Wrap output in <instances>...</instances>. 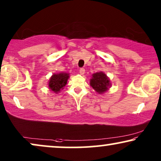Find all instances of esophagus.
Wrapping results in <instances>:
<instances>
[{
  "instance_id": "obj_1",
  "label": "esophagus",
  "mask_w": 161,
  "mask_h": 161,
  "mask_svg": "<svg viewBox=\"0 0 161 161\" xmlns=\"http://www.w3.org/2000/svg\"><path fill=\"white\" fill-rule=\"evenodd\" d=\"M79 72H80V75H83L85 73V69H83V68H81V69H80V70H79Z\"/></svg>"
}]
</instances>
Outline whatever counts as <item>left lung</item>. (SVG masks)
<instances>
[{"label": "left lung", "mask_w": 161, "mask_h": 161, "mask_svg": "<svg viewBox=\"0 0 161 161\" xmlns=\"http://www.w3.org/2000/svg\"><path fill=\"white\" fill-rule=\"evenodd\" d=\"M92 76V78L90 79V86L98 94H104L111 88V83L110 79L103 72H97Z\"/></svg>", "instance_id": "1"}]
</instances>
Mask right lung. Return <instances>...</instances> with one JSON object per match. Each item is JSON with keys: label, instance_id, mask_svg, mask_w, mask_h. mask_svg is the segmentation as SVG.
<instances>
[{"label": "right lung", "instance_id": "right-lung-1", "mask_svg": "<svg viewBox=\"0 0 161 161\" xmlns=\"http://www.w3.org/2000/svg\"><path fill=\"white\" fill-rule=\"evenodd\" d=\"M69 74L67 72L54 73L48 81V88L55 94H58L67 84Z\"/></svg>", "mask_w": 161, "mask_h": 161}]
</instances>
